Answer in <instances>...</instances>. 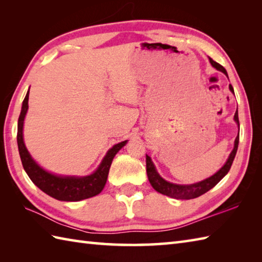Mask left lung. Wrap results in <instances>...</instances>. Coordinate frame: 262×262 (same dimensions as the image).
<instances>
[{
  "mask_svg": "<svg viewBox=\"0 0 262 262\" xmlns=\"http://www.w3.org/2000/svg\"><path fill=\"white\" fill-rule=\"evenodd\" d=\"M209 62L216 70L223 72V73L227 76L226 70L223 68V66L220 65L219 63H216L215 60H213L210 57H209ZM230 90L234 93V90H233V86L231 84H230ZM234 120L236 121L237 126L240 127L237 110L234 115ZM237 146H238V135L235 138L234 148H233V151L231 152L229 159H227V161H226V163L222 166V168L217 171L215 174H213L211 177L207 178V179H205L200 182L191 183V185H177V183H171V182H168L166 180H164L163 178L157 172V169H155L151 158H149L148 155H146V172H147L149 183H151L152 187L158 192L165 194V196L171 197V198H176V199L197 198L199 196H202V194H204L205 192L210 190L211 188H214L217 183H219L227 174V172H229L231 169L233 161H234L235 154L237 151Z\"/></svg>",
  "mask_w": 262,
  "mask_h": 262,
  "instance_id": "8db88e82",
  "label": "left lung"
}]
</instances>
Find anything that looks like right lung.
I'll list each match as a JSON object with an SVG mask.
<instances>
[{"instance_id": "right-lung-1", "label": "right lung", "mask_w": 262, "mask_h": 262, "mask_svg": "<svg viewBox=\"0 0 262 262\" xmlns=\"http://www.w3.org/2000/svg\"><path fill=\"white\" fill-rule=\"evenodd\" d=\"M28 100H29V91L27 92V96L22 102V109L18 120L16 141H18L22 165H24V169L27 174L29 176L30 180L48 196L57 200H62V202H79V200L97 196L98 193L102 191L105 182H107L109 169L115 155L121 147L125 146L127 141L116 144L111 147L108 153L105 154L102 162L100 163L99 168L90 176L62 177L49 173L33 161L25 145L22 130H24V121L28 110Z\"/></svg>"}]
</instances>
